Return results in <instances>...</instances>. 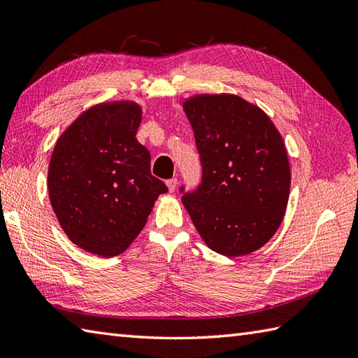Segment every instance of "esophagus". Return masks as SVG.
<instances>
[{
    "label": "esophagus",
    "instance_id": "obj_1",
    "mask_svg": "<svg viewBox=\"0 0 358 358\" xmlns=\"http://www.w3.org/2000/svg\"><path fill=\"white\" fill-rule=\"evenodd\" d=\"M166 185H167V189H169V192H173L175 189H177L178 180H177V178H171V180L166 181Z\"/></svg>",
    "mask_w": 358,
    "mask_h": 358
}]
</instances>
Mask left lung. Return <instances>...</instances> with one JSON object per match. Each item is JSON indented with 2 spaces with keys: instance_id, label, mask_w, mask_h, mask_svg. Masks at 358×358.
I'll return each mask as SVG.
<instances>
[{
  "instance_id": "8db88e82",
  "label": "left lung",
  "mask_w": 358,
  "mask_h": 358,
  "mask_svg": "<svg viewBox=\"0 0 358 358\" xmlns=\"http://www.w3.org/2000/svg\"><path fill=\"white\" fill-rule=\"evenodd\" d=\"M183 109L203 177L181 201L212 250L231 258L254 252L277 232L287 206L291 167L283 138L258 106L238 95H194Z\"/></svg>"
}]
</instances>
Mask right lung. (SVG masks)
Masks as SVG:
<instances>
[{"label": "right lung", "instance_id": "right-lung-1", "mask_svg": "<svg viewBox=\"0 0 358 358\" xmlns=\"http://www.w3.org/2000/svg\"><path fill=\"white\" fill-rule=\"evenodd\" d=\"M141 106L100 103L85 110L53 148L48 189L53 212L80 249L115 257L131 246L167 187L150 173L135 138Z\"/></svg>", "mask_w": 358, "mask_h": 358}]
</instances>
